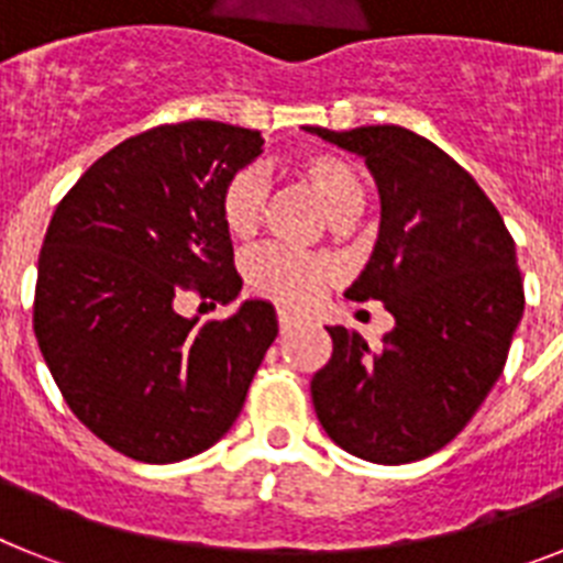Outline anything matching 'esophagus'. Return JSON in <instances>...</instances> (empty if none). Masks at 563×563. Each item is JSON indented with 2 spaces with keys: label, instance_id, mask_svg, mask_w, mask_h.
Instances as JSON below:
<instances>
[{
  "label": "esophagus",
  "instance_id": "obj_1",
  "mask_svg": "<svg viewBox=\"0 0 563 563\" xmlns=\"http://www.w3.org/2000/svg\"><path fill=\"white\" fill-rule=\"evenodd\" d=\"M298 324H301V318L292 316V312H287V310H278V330L287 332V330H292V327H298Z\"/></svg>",
  "mask_w": 563,
  "mask_h": 563
}]
</instances>
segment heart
I'll return each instance as SVG.
<instances>
[{
    "instance_id": "heart-1",
    "label": "heart",
    "mask_w": 563,
    "mask_h": 563,
    "mask_svg": "<svg viewBox=\"0 0 563 563\" xmlns=\"http://www.w3.org/2000/svg\"><path fill=\"white\" fill-rule=\"evenodd\" d=\"M298 177L318 197L324 213L335 225L355 220L363 211L366 191L357 168L330 152H312L298 161ZM265 206V177L256 168L233 174L222 191L220 211L231 236H251L262 220ZM247 285L278 305L305 307L321 292L332 278V265L321 256L282 251V247H258L245 258Z\"/></svg>"
}]
</instances>
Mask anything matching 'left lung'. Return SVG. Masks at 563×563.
<instances>
[{
	"label": "left lung",
	"instance_id": "left-lung-1",
	"mask_svg": "<svg viewBox=\"0 0 563 563\" xmlns=\"http://www.w3.org/2000/svg\"><path fill=\"white\" fill-rule=\"evenodd\" d=\"M305 132L363 157L375 177L380 225L346 298L395 316L377 350L327 327L332 357L312 377V406L327 437L361 460H422L465 429L505 369L525 316L516 242L474 177L420 134Z\"/></svg>",
	"mask_w": 563,
	"mask_h": 563
}]
</instances>
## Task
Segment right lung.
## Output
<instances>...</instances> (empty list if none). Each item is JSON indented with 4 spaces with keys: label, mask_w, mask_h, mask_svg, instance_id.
<instances>
[{
    "label": "right lung",
    "mask_w": 563,
    "mask_h": 563,
    "mask_svg": "<svg viewBox=\"0 0 563 563\" xmlns=\"http://www.w3.org/2000/svg\"><path fill=\"white\" fill-rule=\"evenodd\" d=\"M265 137L220 121L157 126L118 143L56 208L38 256L33 330L73 415L114 451L166 465L228 434L278 335L247 298L200 324L186 292L242 290L220 200Z\"/></svg>",
    "instance_id": "add662e5"
}]
</instances>
